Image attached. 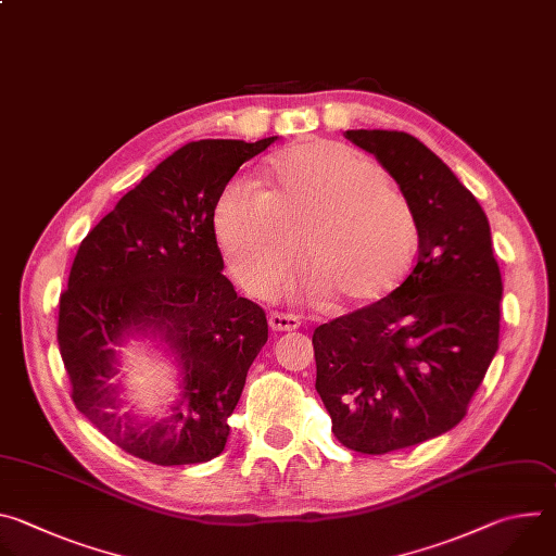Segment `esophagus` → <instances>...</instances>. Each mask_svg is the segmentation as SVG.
I'll list each match as a JSON object with an SVG mask.
<instances>
[{
  "label": "esophagus",
  "instance_id": "esophagus-1",
  "mask_svg": "<svg viewBox=\"0 0 556 556\" xmlns=\"http://www.w3.org/2000/svg\"><path fill=\"white\" fill-rule=\"evenodd\" d=\"M268 324L275 332H290V330H296L301 326L299 316L294 314H283V312H270L268 314Z\"/></svg>",
  "mask_w": 556,
  "mask_h": 556
}]
</instances>
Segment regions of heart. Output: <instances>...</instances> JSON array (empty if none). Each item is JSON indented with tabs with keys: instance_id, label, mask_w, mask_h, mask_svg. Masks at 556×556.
Segmentation results:
<instances>
[{
	"instance_id": "heart-1",
	"label": "heart",
	"mask_w": 556,
	"mask_h": 556,
	"mask_svg": "<svg viewBox=\"0 0 556 556\" xmlns=\"http://www.w3.org/2000/svg\"><path fill=\"white\" fill-rule=\"evenodd\" d=\"M273 189L237 178L215 206L217 242L247 286H277L303 247L305 273L341 305L371 303L403 281L418 222L374 157L309 140L270 163Z\"/></svg>"
}]
</instances>
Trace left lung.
I'll return each instance as SVG.
<instances>
[{
	"label": "left lung",
	"mask_w": 556,
	"mask_h": 556,
	"mask_svg": "<svg viewBox=\"0 0 556 556\" xmlns=\"http://www.w3.org/2000/svg\"><path fill=\"white\" fill-rule=\"evenodd\" d=\"M399 182L418 262L384 299L314 330L316 391L337 440L382 455L453 429L500 348L502 273L475 195L418 138L348 129Z\"/></svg>",
	"instance_id": "obj_1"
}]
</instances>
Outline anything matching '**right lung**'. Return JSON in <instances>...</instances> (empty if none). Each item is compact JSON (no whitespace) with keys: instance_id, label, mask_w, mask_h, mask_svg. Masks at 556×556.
Returning <instances> with one entry per match:
<instances>
[{"instance_id":"add662e5","label":"right lung","mask_w":556,"mask_h":556,"mask_svg":"<svg viewBox=\"0 0 556 556\" xmlns=\"http://www.w3.org/2000/svg\"><path fill=\"white\" fill-rule=\"evenodd\" d=\"M275 140L180 147L125 193L76 251L56 328L72 401L134 457L178 466L224 451L228 416L268 341V321L222 275L213 215L237 169ZM134 336L165 344L181 369L177 403L157 421L119 412L115 348Z\"/></svg>"}]
</instances>
